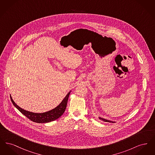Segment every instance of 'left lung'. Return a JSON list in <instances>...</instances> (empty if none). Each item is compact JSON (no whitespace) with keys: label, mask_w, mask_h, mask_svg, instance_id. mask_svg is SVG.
<instances>
[{"label":"left lung","mask_w":155,"mask_h":155,"mask_svg":"<svg viewBox=\"0 0 155 155\" xmlns=\"http://www.w3.org/2000/svg\"><path fill=\"white\" fill-rule=\"evenodd\" d=\"M99 118L100 120H102V121H106V122H109V123H116L115 121H110V120H106V119H104V118H102V117H99Z\"/></svg>","instance_id":"1"}]
</instances>
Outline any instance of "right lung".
<instances>
[{
	"label": "right lung",
	"mask_w": 155,
	"mask_h": 155,
	"mask_svg": "<svg viewBox=\"0 0 155 155\" xmlns=\"http://www.w3.org/2000/svg\"><path fill=\"white\" fill-rule=\"evenodd\" d=\"M70 92H71V91L67 94L66 96L63 99L61 102L54 109H52L51 110L48 111L45 113H33V112L24 110L15 103L11 96H10V99H11L12 102L13 103L15 107L25 116L29 118L30 120L38 123H49L52 121H54L55 120H57L58 118H59L60 117H61L63 115V114L64 113V111L66 109L67 103L68 102V99L70 94Z\"/></svg>",
	"instance_id": "1"
}]
</instances>
